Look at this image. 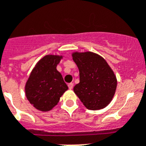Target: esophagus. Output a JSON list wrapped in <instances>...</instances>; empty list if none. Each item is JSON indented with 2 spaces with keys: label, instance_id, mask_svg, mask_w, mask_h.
I'll return each instance as SVG.
<instances>
[{
  "label": "esophagus",
  "instance_id": "34e87169",
  "mask_svg": "<svg viewBox=\"0 0 146 146\" xmlns=\"http://www.w3.org/2000/svg\"><path fill=\"white\" fill-rule=\"evenodd\" d=\"M68 88H69V90H72V88H73V86H74V84H73V83H70V84H68Z\"/></svg>",
  "mask_w": 146,
  "mask_h": 146
}]
</instances>
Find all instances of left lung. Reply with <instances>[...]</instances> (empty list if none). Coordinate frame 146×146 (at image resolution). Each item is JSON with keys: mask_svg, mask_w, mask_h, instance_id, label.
I'll use <instances>...</instances> for the list:
<instances>
[{"mask_svg": "<svg viewBox=\"0 0 146 146\" xmlns=\"http://www.w3.org/2000/svg\"><path fill=\"white\" fill-rule=\"evenodd\" d=\"M80 73L74 92L89 110L103 109L111 102L117 86L113 72L106 60L92 52L72 54Z\"/></svg>", "mask_w": 146, "mask_h": 146, "instance_id": "1", "label": "left lung"}]
</instances>
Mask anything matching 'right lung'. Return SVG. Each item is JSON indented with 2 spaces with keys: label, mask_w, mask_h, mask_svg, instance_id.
I'll return each instance as SVG.
<instances>
[{
  "label": "right lung",
  "mask_w": 146,
  "mask_h": 146,
  "mask_svg": "<svg viewBox=\"0 0 146 146\" xmlns=\"http://www.w3.org/2000/svg\"><path fill=\"white\" fill-rule=\"evenodd\" d=\"M62 57L56 55L44 56L37 62L26 83L27 98L38 110H50L68 90L62 76L56 70Z\"/></svg>",
  "instance_id": "add662e5"
}]
</instances>
